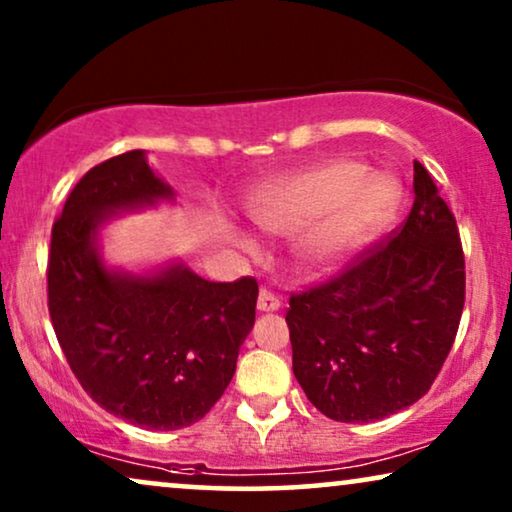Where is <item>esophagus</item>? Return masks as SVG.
Returning <instances> with one entry per match:
<instances>
[{
    "instance_id": "1",
    "label": "esophagus",
    "mask_w": 512,
    "mask_h": 512,
    "mask_svg": "<svg viewBox=\"0 0 512 512\" xmlns=\"http://www.w3.org/2000/svg\"><path fill=\"white\" fill-rule=\"evenodd\" d=\"M258 310L261 312H277L279 310V298L275 296V293H270V291H265V289H261V293H258Z\"/></svg>"
}]
</instances>
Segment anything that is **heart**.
I'll list each match as a JSON object with an SVG mask.
<instances>
[{
  "instance_id": "obj_1",
  "label": "heart",
  "mask_w": 512,
  "mask_h": 512,
  "mask_svg": "<svg viewBox=\"0 0 512 512\" xmlns=\"http://www.w3.org/2000/svg\"><path fill=\"white\" fill-rule=\"evenodd\" d=\"M394 212L387 181L356 160L335 158L277 181L251 219L272 235H298L293 256L303 270H328L368 244ZM244 249L256 251L244 240Z\"/></svg>"
}]
</instances>
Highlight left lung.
<instances>
[{"label": "left lung", "instance_id": "1", "mask_svg": "<svg viewBox=\"0 0 512 512\" xmlns=\"http://www.w3.org/2000/svg\"><path fill=\"white\" fill-rule=\"evenodd\" d=\"M415 202L387 242L291 293L293 375L335 422H377L431 389L457 338L466 265L457 219L415 163Z\"/></svg>", "mask_w": 512, "mask_h": 512}]
</instances>
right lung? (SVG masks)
<instances>
[{
    "mask_svg": "<svg viewBox=\"0 0 512 512\" xmlns=\"http://www.w3.org/2000/svg\"><path fill=\"white\" fill-rule=\"evenodd\" d=\"M144 151L83 174L53 223L48 312L86 394L111 415L151 431L191 426L233 380L256 319L258 284L207 282L174 263L153 275L109 270L97 233L114 212L172 200Z\"/></svg>",
    "mask_w": 512,
    "mask_h": 512,
    "instance_id": "add662e5",
    "label": "right lung"
}]
</instances>
